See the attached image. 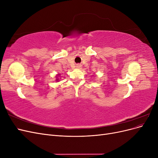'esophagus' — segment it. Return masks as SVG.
I'll list each match as a JSON object with an SVG mask.
<instances>
[{
    "label": "esophagus",
    "instance_id": "esophagus-1",
    "mask_svg": "<svg viewBox=\"0 0 158 158\" xmlns=\"http://www.w3.org/2000/svg\"><path fill=\"white\" fill-rule=\"evenodd\" d=\"M76 67H77L78 69H81L82 68V65L80 64H76Z\"/></svg>",
    "mask_w": 158,
    "mask_h": 158
}]
</instances>
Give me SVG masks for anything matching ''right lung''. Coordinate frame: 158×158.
<instances>
[{
	"instance_id": "add662e5",
	"label": "right lung",
	"mask_w": 158,
	"mask_h": 158,
	"mask_svg": "<svg viewBox=\"0 0 158 158\" xmlns=\"http://www.w3.org/2000/svg\"><path fill=\"white\" fill-rule=\"evenodd\" d=\"M59 76H60V74H57L56 75V76H55V77H56V81H57V82H59Z\"/></svg>"
}]
</instances>
